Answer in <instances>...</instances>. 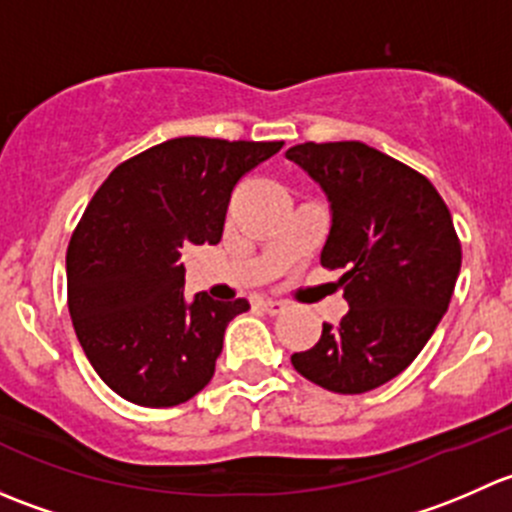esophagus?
I'll use <instances>...</instances> for the list:
<instances>
[{"label": "esophagus", "mask_w": 512, "mask_h": 512, "mask_svg": "<svg viewBox=\"0 0 512 512\" xmlns=\"http://www.w3.org/2000/svg\"><path fill=\"white\" fill-rule=\"evenodd\" d=\"M260 307L267 314H282L287 309V304L280 302V299H260Z\"/></svg>", "instance_id": "esophagus-1"}]
</instances>
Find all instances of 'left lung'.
Segmentation results:
<instances>
[{"mask_svg": "<svg viewBox=\"0 0 512 512\" xmlns=\"http://www.w3.org/2000/svg\"><path fill=\"white\" fill-rule=\"evenodd\" d=\"M285 156L332 203L322 267L342 270L349 302L342 322L324 324L292 366L322 389L364 394L401 374L431 339L461 272V240L431 180L366 143L309 141Z\"/></svg>", "mask_w": 512, "mask_h": 512, "instance_id": "1", "label": "left lung"}]
</instances>
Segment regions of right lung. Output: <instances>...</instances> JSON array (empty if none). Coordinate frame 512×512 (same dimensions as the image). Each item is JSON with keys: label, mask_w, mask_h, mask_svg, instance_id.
<instances>
[{"label": "right lung", "mask_w": 512, "mask_h": 512, "mask_svg": "<svg viewBox=\"0 0 512 512\" xmlns=\"http://www.w3.org/2000/svg\"><path fill=\"white\" fill-rule=\"evenodd\" d=\"M285 141L183 136L123 160L86 205L66 250L69 314L108 389L178 406L215 374L225 329L247 299L185 302L188 245H218L235 185Z\"/></svg>", "instance_id": "right-lung-1"}]
</instances>
